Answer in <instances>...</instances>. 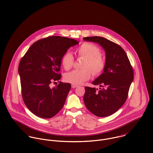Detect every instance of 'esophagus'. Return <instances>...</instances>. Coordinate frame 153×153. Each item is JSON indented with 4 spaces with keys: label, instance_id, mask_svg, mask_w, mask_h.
<instances>
[{
    "label": "esophagus",
    "instance_id": "esophagus-1",
    "mask_svg": "<svg viewBox=\"0 0 153 153\" xmlns=\"http://www.w3.org/2000/svg\"><path fill=\"white\" fill-rule=\"evenodd\" d=\"M77 86H78L77 85H73V84L71 85V88H77Z\"/></svg>",
    "mask_w": 153,
    "mask_h": 153
}]
</instances>
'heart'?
I'll return each instance as SVG.
<instances>
[{
	"instance_id": "obj_1",
	"label": "heart",
	"mask_w": 153,
	"mask_h": 153,
	"mask_svg": "<svg viewBox=\"0 0 153 153\" xmlns=\"http://www.w3.org/2000/svg\"><path fill=\"white\" fill-rule=\"evenodd\" d=\"M79 57L85 59L82 70H74L67 73L64 76V80L68 83L79 85L89 80L92 73L94 76L100 74L104 70L105 61L100 55V48L92 43L85 42L80 45L76 50ZM74 63V57L69 53H65L61 58V64L65 70H70ZM91 69L90 70V69Z\"/></svg>"
}]
</instances>
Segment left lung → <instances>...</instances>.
I'll use <instances>...</instances> for the list:
<instances>
[{"label":"left lung","instance_id":"1","mask_svg":"<svg viewBox=\"0 0 153 153\" xmlns=\"http://www.w3.org/2000/svg\"><path fill=\"white\" fill-rule=\"evenodd\" d=\"M83 39L99 44L106 54L103 73L92 83L99 86L85 87L83 99L86 107L94 115L106 117L116 112L125 102L134 72L128 56L119 45L102 36Z\"/></svg>","mask_w":153,"mask_h":153}]
</instances>
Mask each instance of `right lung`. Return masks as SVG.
<instances>
[{"instance_id": "add662e5", "label": "right lung", "mask_w": 153, "mask_h": 153, "mask_svg": "<svg viewBox=\"0 0 153 153\" xmlns=\"http://www.w3.org/2000/svg\"><path fill=\"white\" fill-rule=\"evenodd\" d=\"M79 42L60 36H49L34 42L22 58L18 72L24 102L32 113L42 118L54 117L61 110L71 89L62 83L51 88L61 79V58Z\"/></svg>"}]
</instances>
